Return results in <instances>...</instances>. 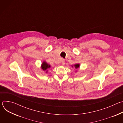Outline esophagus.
<instances>
[{
	"instance_id": "1",
	"label": "esophagus",
	"mask_w": 123,
	"mask_h": 123,
	"mask_svg": "<svg viewBox=\"0 0 123 123\" xmlns=\"http://www.w3.org/2000/svg\"><path fill=\"white\" fill-rule=\"evenodd\" d=\"M62 64L63 65H64L65 64V61L64 59H62Z\"/></svg>"
}]
</instances>
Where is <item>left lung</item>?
Returning a JSON list of instances; mask_svg holds the SVG:
<instances>
[{"label": "left lung", "instance_id": "left-lung-1", "mask_svg": "<svg viewBox=\"0 0 123 123\" xmlns=\"http://www.w3.org/2000/svg\"><path fill=\"white\" fill-rule=\"evenodd\" d=\"M74 67H75L76 68H78L79 67L80 65H79V64H76L74 65Z\"/></svg>", "mask_w": 123, "mask_h": 123}]
</instances>
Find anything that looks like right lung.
Wrapping results in <instances>:
<instances>
[{
  "label": "right lung",
  "instance_id": "right-lung-1",
  "mask_svg": "<svg viewBox=\"0 0 123 123\" xmlns=\"http://www.w3.org/2000/svg\"><path fill=\"white\" fill-rule=\"evenodd\" d=\"M50 67L49 65H48L46 62H43L41 65V68L43 70V71H46V72H47V69L48 68H49Z\"/></svg>",
  "mask_w": 123,
  "mask_h": 123
}]
</instances>
